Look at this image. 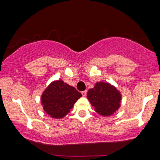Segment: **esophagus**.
Returning a JSON list of instances; mask_svg holds the SVG:
<instances>
[{
  "label": "esophagus",
  "instance_id": "1",
  "mask_svg": "<svg viewBox=\"0 0 160 160\" xmlns=\"http://www.w3.org/2000/svg\"><path fill=\"white\" fill-rule=\"evenodd\" d=\"M81 94H82V96H83V97H85V96H86V94H87V91H86V90H85V91H82V92H81Z\"/></svg>",
  "mask_w": 160,
  "mask_h": 160
}]
</instances>
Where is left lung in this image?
<instances>
[{
  "instance_id": "left-lung-1",
  "label": "left lung",
  "mask_w": 160,
  "mask_h": 160,
  "mask_svg": "<svg viewBox=\"0 0 160 160\" xmlns=\"http://www.w3.org/2000/svg\"><path fill=\"white\" fill-rule=\"evenodd\" d=\"M87 97L96 112L102 116L113 114L120 107L121 100L120 92L114 87L102 82L96 83L94 88L90 89Z\"/></svg>"
}]
</instances>
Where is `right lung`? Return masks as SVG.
Returning <instances> with one entry per match:
<instances>
[{
    "instance_id": "obj_1",
    "label": "right lung",
    "mask_w": 160,
    "mask_h": 160,
    "mask_svg": "<svg viewBox=\"0 0 160 160\" xmlns=\"http://www.w3.org/2000/svg\"><path fill=\"white\" fill-rule=\"evenodd\" d=\"M81 96L76 89L63 80L54 81L43 92L42 103L46 113L52 118H61L70 112Z\"/></svg>"
}]
</instances>
